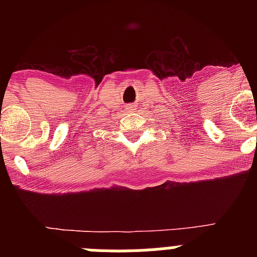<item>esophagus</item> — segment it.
<instances>
[{"mask_svg": "<svg viewBox=\"0 0 257 257\" xmlns=\"http://www.w3.org/2000/svg\"><path fill=\"white\" fill-rule=\"evenodd\" d=\"M133 108L134 106H128V109H130V110H133Z\"/></svg>", "mask_w": 257, "mask_h": 257, "instance_id": "esophagus-1", "label": "esophagus"}]
</instances>
